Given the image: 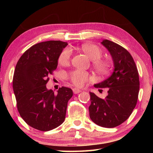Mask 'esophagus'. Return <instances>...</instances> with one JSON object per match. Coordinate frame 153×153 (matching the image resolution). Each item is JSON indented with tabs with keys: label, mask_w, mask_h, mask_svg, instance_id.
<instances>
[{
	"label": "esophagus",
	"mask_w": 153,
	"mask_h": 153,
	"mask_svg": "<svg viewBox=\"0 0 153 153\" xmlns=\"http://www.w3.org/2000/svg\"><path fill=\"white\" fill-rule=\"evenodd\" d=\"M73 92L74 94H78V93H79V92H81L82 90L78 89V88H75L73 89Z\"/></svg>",
	"instance_id": "obj_1"
}]
</instances>
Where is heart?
<instances>
[{"label": "heart", "mask_w": 153, "mask_h": 153, "mask_svg": "<svg viewBox=\"0 0 153 153\" xmlns=\"http://www.w3.org/2000/svg\"><path fill=\"white\" fill-rule=\"evenodd\" d=\"M82 50L84 53L92 60L93 65L97 71L100 72H107L109 68V65L103 59H100L102 55V51L100 47L94 45L85 44L82 46ZM72 52L71 48H65L61 51L59 56V62L62 65L69 64L71 60ZM69 79L76 86L82 87L90 79L88 74L82 70H75L71 72L69 76Z\"/></svg>", "instance_id": "heart-1"}]
</instances>
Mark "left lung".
<instances>
[{
    "label": "left lung",
    "mask_w": 153,
    "mask_h": 153,
    "mask_svg": "<svg viewBox=\"0 0 153 153\" xmlns=\"http://www.w3.org/2000/svg\"><path fill=\"white\" fill-rule=\"evenodd\" d=\"M102 45L112 56L114 70L110 77L94 84L95 88H108L102 99L90 92V117L103 128H115L127 120L135 108L140 89L138 71L130 53L112 41L103 40Z\"/></svg>",
    "instance_id": "8db88e82"
}]
</instances>
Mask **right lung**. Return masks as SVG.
I'll return each mask as SVG.
<instances>
[{"label":"right lung","instance_id":"1","mask_svg":"<svg viewBox=\"0 0 153 153\" xmlns=\"http://www.w3.org/2000/svg\"><path fill=\"white\" fill-rule=\"evenodd\" d=\"M67 45L60 40L36 44L23 54L15 67L13 88L17 110L27 125L38 130L55 129L65 119L67 102L73 91L63 86L55 94L46 84Z\"/></svg>","mask_w":153,"mask_h":153}]
</instances>
